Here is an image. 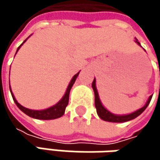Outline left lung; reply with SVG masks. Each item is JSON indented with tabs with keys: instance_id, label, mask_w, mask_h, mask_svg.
I'll return each mask as SVG.
<instances>
[{
	"instance_id": "obj_1",
	"label": "left lung",
	"mask_w": 160,
	"mask_h": 160,
	"mask_svg": "<svg viewBox=\"0 0 160 160\" xmlns=\"http://www.w3.org/2000/svg\"><path fill=\"white\" fill-rule=\"evenodd\" d=\"M135 42L138 43V45L141 46L140 42H138L137 39H135ZM92 87L93 89V92H94V105H95V108H96V111L97 114L99 116L100 118H102L103 120L105 121H109V122H126V121H129V120H132L135 118H137L139 115H141L143 112L145 110V108H147V106L149 105L151 99H152V95L149 96L147 102L145 103L144 107L136 111L132 112L131 114H127V115H116V114H113L110 111H108L101 103L100 101V98H99V94H98V92H97V89H96V84H95V78L92 81Z\"/></svg>"
}]
</instances>
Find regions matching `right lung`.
<instances>
[{
	"label": "right lung",
	"instance_id": "right-lung-1",
	"mask_svg": "<svg viewBox=\"0 0 160 160\" xmlns=\"http://www.w3.org/2000/svg\"><path fill=\"white\" fill-rule=\"evenodd\" d=\"M28 40V39H27ZM25 40L24 42L27 41ZM23 42V43H24ZM23 43L17 48V51L19 50V48L23 45ZM16 51V52H17ZM79 73L78 72L76 75H74V77L71 79L68 88H67V91L64 94V96L62 97V99L57 103L55 104L54 106L49 108H46V109H43V110H32V109H28V108H24L23 106H21L15 98L13 92H12V90H11V87H10V84H9V87H10V92H11V94H12V97L16 103V105L17 106V108L21 110L22 112H24L26 115H28V117H31L33 118H37V119H45V120H48V119H55V118H58L60 117H62L64 114H65V110H66V108L68 104V100H69V92H70V90L75 82V80L77 79V77L79 76Z\"/></svg>",
	"mask_w": 160,
	"mask_h": 160
}]
</instances>
